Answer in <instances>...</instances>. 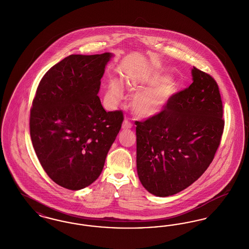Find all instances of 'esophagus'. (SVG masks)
<instances>
[{
  "label": "esophagus",
  "instance_id": "1",
  "mask_svg": "<svg viewBox=\"0 0 249 249\" xmlns=\"http://www.w3.org/2000/svg\"><path fill=\"white\" fill-rule=\"evenodd\" d=\"M131 127H132V124H131V122H130L129 119H125V120L123 121V123H122V129L128 130V129H130Z\"/></svg>",
  "mask_w": 249,
  "mask_h": 249
}]
</instances>
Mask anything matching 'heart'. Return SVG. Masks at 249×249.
Instances as JSON below:
<instances>
[{
	"label": "heart",
	"mask_w": 249,
	"mask_h": 249,
	"mask_svg": "<svg viewBox=\"0 0 249 249\" xmlns=\"http://www.w3.org/2000/svg\"><path fill=\"white\" fill-rule=\"evenodd\" d=\"M130 90H137L131 98V106L137 116L143 119L154 118L161 114L178 91L177 81L159 71L142 70L131 74L127 80ZM121 96V86L118 80H111L108 97L118 100Z\"/></svg>",
	"instance_id": "1"
}]
</instances>
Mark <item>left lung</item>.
<instances>
[{
    "mask_svg": "<svg viewBox=\"0 0 249 249\" xmlns=\"http://www.w3.org/2000/svg\"><path fill=\"white\" fill-rule=\"evenodd\" d=\"M193 82L154 118L136 121V165L143 188L159 197L182 191L206 171L224 129L213 77L195 67Z\"/></svg>",
    "mask_w": 249,
    "mask_h": 249,
    "instance_id": "obj_1",
    "label": "left lung"
}]
</instances>
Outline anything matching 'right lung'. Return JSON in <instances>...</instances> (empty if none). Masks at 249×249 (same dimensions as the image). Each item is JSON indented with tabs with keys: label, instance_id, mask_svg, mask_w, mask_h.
I'll list each match as a JSON object with an SVG mask.
<instances>
[{
	"label": "right lung",
	"instance_id": "right-lung-1",
	"mask_svg": "<svg viewBox=\"0 0 249 249\" xmlns=\"http://www.w3.org/2000/svg\"><path fill=\"white\" fill-rule=\"evenodd\" d=\"M112 53L70 55L41 79L33 101L30 132L48 177L78 190L100 177L123 121L122 111L107 112L98 96Z\"/></svg>",
	"mask_w": 249,
	"mask_h": 249
}]
</instances>
